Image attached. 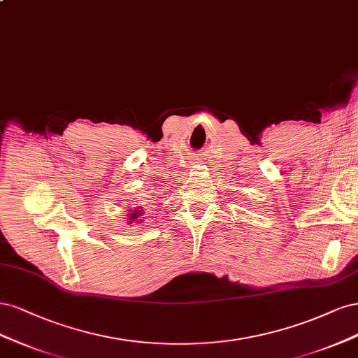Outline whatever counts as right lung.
Listing matches in <instances>:
<instances>
[{
	"mask_svg": "<svg viewBox=\"0 0 358 358\" xmlns=\"http://www.w3.org/2000/svg\"><path fill=\"white\" fill-rule=\"evenodd\" d=\"M144 215V210L141 208V206H138V208H131L129 214H128V224H132V223H140L143 222L141 218Z\"/></svg>",
	"mask_w": 358,
	"mask_h": 358,
	"instance_id": "1",
	"label": "right lung"
}]
</instances>
